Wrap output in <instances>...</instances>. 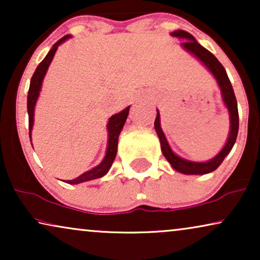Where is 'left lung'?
<instances>
[{
	"label": "left lung",
	"mask_w": 260,
	"mask_h": 260,
	"mask_svg": "<svg viewBox=\"0 0 260 260\" xmlns=\"http://www.w3.org/2000/svg\"><path fill=\"white\" fill-rule=\"evenodd\" d=\"M173 37L183 39L182 45L183 48H186L188 52H190L191 54H194L207 69L211 71L213 76L215 77L216 81H218L220 90H221L222 94V101L225 103L230 112V118H231V131L229 140L225 147L222 148V150L215 156L214 158H212L208 162H191L187 161L176 156L170 149L167 138L163 134L161 129V124H159V113L157 111V116L155 119V130L158 135L159 142H161V150L174 169H176L177 172L187 174V175H204V174H208L218 168L221 165L223 159L227 155L230 154V151L232 150L234 143H236L237 136H238V130H239V113H238V105H237V99L234 95V91L232 87V84L227 77V73L223 66L220 63L218 59L212 54L208 49L199 44L195 40V38L190 33L184 30H176L172 33Z\"/></svg>",
	"instance_id": "8db88e82"
}]
</instances>
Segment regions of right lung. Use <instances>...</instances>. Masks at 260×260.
Masks as SVG:
<instances>
[{"instance_id":"add662e5","label":"right lung","mask_w":260,"mask_h":260,"mask_svg":"<svg viewBox=\"0 0 260 260\" xmlns=\"http://www.w3.org/2000/svg\"><path fill=\"white\" fill-rule=\"evenodd\" d=\"M69 38H71L70 35H65V37L60 39L59 41H56L55 44L52 46V49L48 52V54L46 55V58L42 60L40 63H39V66L37 67V70H35L33 77H31V79H30V85H29V90H28V97H27V110H28V117H29V138H30L31 127H33V122H34L35 103H37L39 93H40L42 80H44L45 74H46V72H47L49 63H51L53 56H54V54H55V51H56V48H58V46L61 44V42L67 40ZM129 109H130V106H127V108L124 109L122 112L117 113V115H113L111 118L109 119V123H108V131H109L108 150H106V155H105L104 159L102 161L101 165H98L97 167H94L93 169L84 173L83 175L77 177V179L66 181V183L77 184V183L85 182V181L99 179V177L104 176L105 174L109 172V169L111 168V166L113 163V159H115V157H116L117 145H118V137H119L120 131H122L123 126H124V123H125V120L127 118V115H129Z\"/></svg>"}]
</instances>
